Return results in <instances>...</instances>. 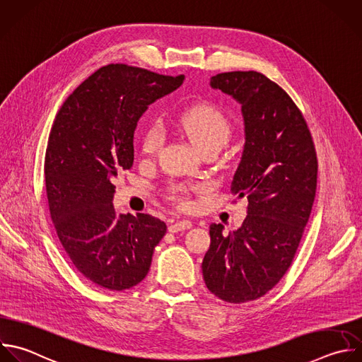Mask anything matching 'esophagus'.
Returning <instances> with one entry per match:
<instances>
[{
	"label": "esophagus",
	"mask_w": 362,
	"mask_h": 362,
	"mask_svg": "<svg viewBox=\"0 0 362 362\" xmlns=\"http://www.w3.org/2000/svg\"><path fill=\"white\" fill-rule=\"evenodd\" d=\"M191 226H192V223L189 221H177V222H174L168 226V230L175 233V232H180V230H187Z\"/></svg>",
	"instance_id": "1"
}]
</instances>
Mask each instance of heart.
Returning <instances> with one entry per match:
<instances>
[{
	"label": "heart",
	"mask_w": 362,
	"mask_h": 362,
	"mask_svg": "<svg viewBox=\"0 0 362 362\" xmlns=\"http://www.w3.org/2000/svg\"><path fill=\"white\" fill-rule=\"evenodd\" d=\"M177 127L197 146L201 153L221 150L230 136V122L221 107L214 103H199L187 109L177 120ZM164 144V132L158 123L146 127L141 136V151L147 156H156ZM195 187L174 185L168 191L170 201L181 208H187L188 194Z\"/></svg>",
	"instance_id": "heart-1"
}]
</instances>
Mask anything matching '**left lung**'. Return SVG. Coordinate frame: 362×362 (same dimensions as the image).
I'll list each match as a JSON object with an SVG mask.
<instances>
[{
	"instance_id": "1",
	"label": "left lung",
	"mask_w": 362,
	"mask_h": 362,
	"mask_svg": "<svg viewBox=\"0 0 362 362\" xmlns=\"http://www.w3.org/2000/svg\"><path fill=\"white\" fill-rule=\"evenodd\" d=\"M211 86L242 105L245 148L230 191L247 199V216L225 235L212 223L202 262L208 290L228 303L270 291L293 263L317 188V154L291 98L264 75L225 72Z\"/></svg>"
}]
</instances>
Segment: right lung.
Wrapping results in <instances>:
<instances>
[{
	"mask_svg": "<svg viewBox=\"0 0 362 362\" xmlns=\"http://www.w3.org/2000/svg\"><path fill=\"white\" fill-rule=\"evenodd\" d=\"M182 81L110 64L82 82L55 117L45 153L49 212L74 266L96 286L122 291L139 284L167 232L151 215H117L112 181L133 165L134 130L148 105Z\"/></svg>",
	"mask_w": 362,
	"mask_h": 362,
	"instance_id": "add662e5",
	"label": "right lung"
}]
</instances>
